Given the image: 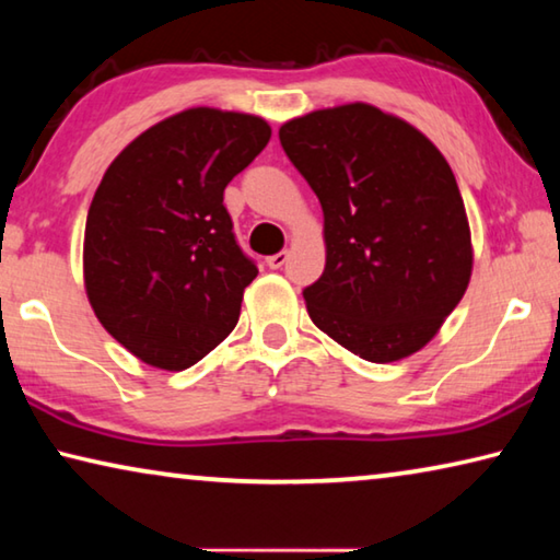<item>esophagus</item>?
<instances>
[{
  "mask_svg": "<svg viewBox=\"0 0 560 560\" xmlns=\"http://www.w3.org/2000/svg\"><path fill=\"white\" fill-rule=\"evenodd\" d=\"M289 259V252H279V254H271V257L267 259V267L269 269H281L283 264H287Z\"/></svg>",
  "mask_w": 560,
  "mask_h": 560,
  "instance_id": "obj_1",
  "label": "esophagus"
}]
</instances>
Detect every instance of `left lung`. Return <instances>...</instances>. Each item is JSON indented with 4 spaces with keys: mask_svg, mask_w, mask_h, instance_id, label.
Listing matches in <instances>:
<instances>
[{
    "mask_svg": "<svg viewBox=\"0 0 560 560\" xmlns=\"http://www.w3.org/2000/svg\"><path fill=\"white\" fill-rule=\"evenodd\" d=\"M279 140L324 210L326 269L303 289L311 320L371 363L417 353L471 277L469 222L447 160L368 103L293 118Z\"/></svg>",
    "mask_w": 560,
    "mask_h": 560,
    "instance_id": "obj_1",
    "label": "left lung"
}]
</instances>
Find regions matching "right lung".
<instances>
[{
  "instance_id": "1",
  "label": "right lung",
  "mask_w": 560,
  "mask_h": 560,
  "mask_svg": "<svg viewBox=\"0 0 560 560\" xmlns=\"http://www.w3.org/2000/svg\"><path fill=\"white\" fill-rule=\"evenodd\" d=\"M269 138L259 116L187 108L140 132L103 175L83 281L103 328L143 363L185 371L240 320L259 269L234 240L224 187Z\"/></svg>"
}]
</instances>
